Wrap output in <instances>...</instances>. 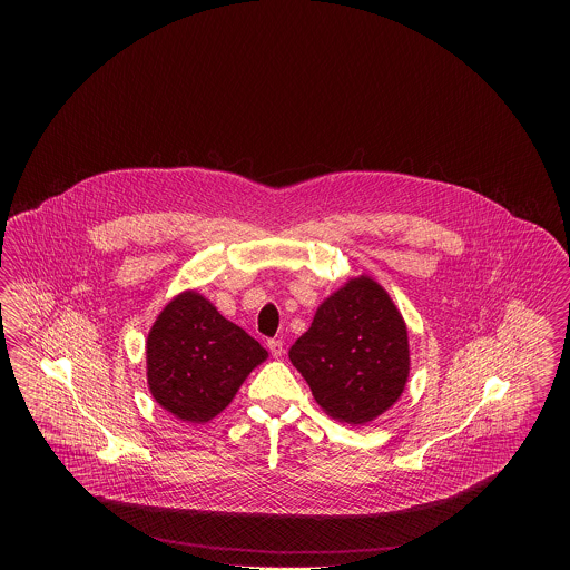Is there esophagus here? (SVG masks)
I'll return each mask as SVG.
<instances>
[{"label":"esophagus","mask_w":570,"mask_h":570,"mask_svg":"<svg viewBox=\"0 0 570 570\" xmlns=\"http://www.w3.org/2000/svg\"><path fill=\"white\" fill-rule=\"evenodd\" d=\"M267 348H269V353L277 358V356L284 354V342H282V340H269V342H267Z\"/></svg>","instance_id":"34e87169"}]
</instances>
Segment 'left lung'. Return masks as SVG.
<instances>
[{
    "mask_svg": "<svg viewBox=\"0 0 570 570\" xmlns=\"http://www.w3.org/2000/svg\"><path fill=\"white\" fill-rule=\"evenodd\" d=\"M288 356L318 406L348 425H365L393 406L410 374L406 323L367 275L321 303Z\"/></svg>",
    "mask_w": 570,
    "mask_h": 570,
    "instance_id": "left-lung-1",
    "label": "left lung"
}]
</instances>
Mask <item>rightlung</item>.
I'll return each instance as SVG.
<instances>
[{
  "mask_svg": "<svg viewBox=\"0 0 570 570\" xmlns=\"http://www.w3.org/2000/svg\"><path fill=\"white\" fill-rule=\"evenodd\" d=\"M267 356L212 301L186 291L166 303L147 335V384L154 400L177 419L207 423Z\"/></svg>",
  "mask_w": 570,
  "mask_h": 570,
  "instance_id": "add662e5",
  "label": "right lung"
}]
</instances>
